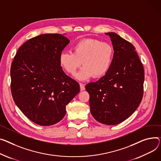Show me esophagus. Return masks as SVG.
<instances>
[{"mask_svg":"<svg viewBox=\"0 0 161 161\" xmlns=\"http://www.w3.org/2000/svg\"><path fill=\"white\" fill-rule=\"evenodd\" d=\"M80 89L81 91H84L85 89V85L83 83H80Z\"/></svg>","mask_w":161,"mask_h":161,"instance_id":"obj_1","label":"esophagus"}]
</instances>
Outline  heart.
Masks as SVG:
<instances>
[{"mask_svg":"<svg viewBox=\"0 0 161 161\" xmlns=\"http://www.w3.org/2000/svg\"><path fill=\"white\" fill-rule=\"evenodd\" d=\"M73 53L62 52L59 58L61 67L70 75L84 66L76 75L79 80L94 76L100 78L108 72L114 59V50L111 45L96 39H84L75 44Z\"/></svg>","mask_w":161,"mask_h":161,"instance_id":"1","label":"heart"}]
</instances>
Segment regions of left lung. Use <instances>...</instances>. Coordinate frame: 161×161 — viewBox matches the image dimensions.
<instances>
[{
    "label": "left lung",
    "mask_w": 161,
    "mask_h": 161,
    "mask_svg": "<svg viewBox=\"0 0 161 161\" xmlns=\"http://www.w3.org/2000/svg\"><path fill=\"white\" fill-rule=\"evenodd\" d=\"M112 66L96 82L86 85L94 119L105 125H116L129 118L140 105L144 91V67L135 47L114 32Z\"/></svg>",
    "instance_id": "8db88e82"
}]
</instances>
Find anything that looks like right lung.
Segmentation results:
<instances>
[{"label": "right lung", "mask_w": 161, "mask_h": 161, "mask_svg": "<svg viewBox=\"0 0 161 161\" xmlns=\"http://www.w3.org/2000/svg\"><path fill=\"white\" fill-rule=\"evenodd\" d=\"M70 41L59 34H41L18 49L11 66V91L31 121L48 126L61 121L79 83L63 72L59 58Z\"/></svg>", "instance_id": "add662e5"}]
</instances>
